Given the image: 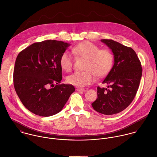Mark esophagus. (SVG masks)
Segmentation results:
<instances>
[{
    "instance_id": "esophagus-1",
    "label": "esophagus",
    "mask_w": 157,
    "mask_h": 157,
    "mask_svg": "<svg viewBox=\"0 0 157 157\" xmlns=\"http://www.w3.org/2000/svg\"><path fill=\"white\" fill-rule=\"evenodd\" d=\"M76 90L78 92H85V91H86V90L85 89H82V88H77Z\"/></svg>"
}]
</instances>
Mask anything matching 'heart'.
I'll return each mask as SVG.
<instances>
[{"label": "heart", "instance_id": "heart-1", "mask_svg": "<svg viewBox=\"0 0 157 157\" xmlns=\"http://www.w3.org/2000/svg\"><path fill=\"white\" fill-rule=\"evenodd\" d=\"M73 54L80 58L86 59L85 71L75 72L67 77V82L77 87H85L95 80V75L103 77L111 70L114 57L112 52L100 48L88 41L78 44L72 48ZM74 59L69 52H63L60 56V65L65 71L69 72L73 67Z\"/></svg>", "mask_w": 157, "mask_h": 157}]
</instances>
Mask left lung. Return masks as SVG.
Here are the masks:
<instances>
[{
	"mask_svg": "<svg viewBox=\"0 0 157 157\" xmlns=\"http://www.w3.org/2000/svg\"><path fill=\"white\" fill-rule=\"evenodd\" d=\"M114 56V64L103 80L108 88H97V97L92 103L97 112L112 115L124 110L132 103L142 75L141 62L134 50L110 39H102Z\"/></svg>",
	"mask_w": 157,
	"mask_h": 157,
	"instance_id": "8db88e82",
	"label": "left lung"
}]
</instances>
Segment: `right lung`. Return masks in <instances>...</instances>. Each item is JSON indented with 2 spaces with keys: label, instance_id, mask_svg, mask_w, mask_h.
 Listing matches in <instances>:
<instances>
[{
  "label": "right lung",
  "instance_id": "obj_1",
  "mask_svg": "<svg viewBox=\"0 0 157 157\" xmlns=\"http://www.w3.org/2000/svg\"><path fill=\"white\" fill-rule=\"evenodd\" d=\"M69 44L45 40L34 43L18 54L14 69L16 92L24 106L33 113L54 115L62 111L75 91L62 79L60 59Z\"/></svg>",
  "mask_w": 157,
  "mask_h": 157
}]
</instances>
